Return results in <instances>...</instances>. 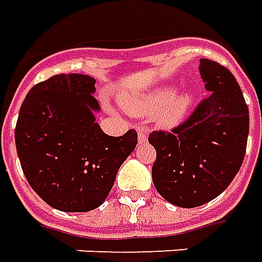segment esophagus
Listing matches in <instances>:
<instances>
[{
  "label": "esophagus",
  "mask_w": 262,
  "mask_h": 262,
  "mask_svg": "<svg viewBox=\"0 0 262 262\" xmlns=\"http://www.w3.org/2000/svg\"><path fill=\"white\" fill-rule=\"evenodd\" d=\"M146 141H148V137H146L145 134V129L140 128V129H138V142H140V144H145Z\"/></svg>",
  "instance_id": "1"
}]
</instances>
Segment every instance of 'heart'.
Instances as JSON below:
<instances>
[{
    "label": "heart",
    "mask_w": 262,
    "mask_h": 262,
    "mask_svg": "<svg viewBox=\"0 0 262 262\" xmlns=\"http://www.w3.org/2000/svg\"><path fill=\"white\" fill-rule=\"evenodd\" d=\"M179 91L176 84H159L144 93L124 94L120 98L122 108L137 117L155 116L162 128L172 129L181 125L196 101L193 90Z\"/></svg>",
    "instance_id": "heart-1"
}]
</instances>
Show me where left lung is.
Returning <instances> with one entry per match:
<instances>
[{"instance_id":"8db88e82","label":"left lung","mask_w":262,"mask_h":262,"mask_svg":"<svg viewBox=\"0 0 262 262\" xmlns=\"http://www.w3.org/2000/svg\"><path fill=\"white\" fill-rule=\"evenodd\" d=\"M199 62L209 96L172 133L154 131L148 138L157 151L155 189L185 209L205 205L227 189L243 164L250 128L248 107L234 76L217 62Z\"/></svg>"}]
</instances>
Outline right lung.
Here are the masks:
<instances>
[{"mask_svg": "<svg viewBox=\"0 0 262 262\" xmlns=\"http://www.w3.org/2000/svg\"><path fill=\"white\" fill-rule=\"evenodd\" d=\"M96 80L56 75L24 100L15 144L24 175L38 196L60 211H90L104 203L117 172L137 146V133H103L96 121Z\"/></svg>", "mask_w": 262, "mask_h": 262, "instance_id": "add662e5", "label": "right lung"}]
</instances>
